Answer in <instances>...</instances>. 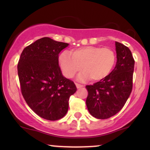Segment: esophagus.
Listing matches in <instances>:
<instances>
[{"label":"esophagus","instance_id":"1","mask_svg":"<svg viewBox=\"0 0 150 150\" xmlns=\"http://www.w3.org/2000/svg\"><path fill=\"white\" fill-rule=\"evenodd\" d=\"M75 85H76L77 88H81V87H84L83 85H80V84H79V83H75Z\"/></svg>","mask_w":150,"mask_h":150}]
</instances>
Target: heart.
I'll list each match as a JSON object with an SVG mask.
<instances>
[{"label": "heart", "instance_id": "heart-1", "mask_svg": "<svg viewBox=\"0 0 150 150\" xmlns=\"http://www.w3.org/2000/svg\"><path fill=\"white\" fill-rule=\"evenodd\" d=\"M116 62L115 51L109 47L86 46L73 50L70 55L62 53L59 63L63 75L72 78L81 70L84 78L97 82L104 80L111 73Z\"/></svg>", "mask_w": 150, "mask_h": 150}]
</instances>
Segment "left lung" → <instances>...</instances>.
<instances>
[{
  "instance_id": "1",
  "label": "left lung",
  "mask_w": 150,
  "mask_h": 150,
  "mask_svg": "<svg viewBox=\"0 0 150 150\" xmlns=\"http://www.w3.org/2000/svg\"><path fill=\"white\" fill-rule=\"evenodd\" d=\"M117 62L115 68L104 80L87 85L86 104L94 118L106 119L123 107L132 89L135 60L127 46L116 42Z\"/></svg>"
}]
</instances>
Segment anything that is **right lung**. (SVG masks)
<instances>
[{
    "label": "right lung",
    "mask_w": 150,
    "mask_h": 150,
    "mask_svg": "<svg viewBox=\"0 0 150 150\" xmlns=\"http://www.w3.org/2000/svg\"><path fill=\"white\" fill-rule=\"evenodd\" d=\"M68 44L39 39L24 49L18 64L20 89L31 109L44 119L59 120L68 110L76 92L75 83L63 76L58 54Z\"/></svg>",
    "instance_id": "add662e5"
}]
</instances>
